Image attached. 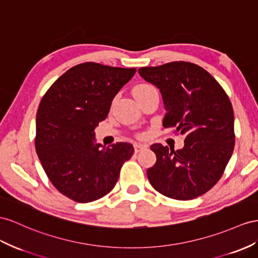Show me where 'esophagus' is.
<instances>
[{"label": "esophagus", "instance_id": "1", "mask_svg": "<svg viewBox=\"0 0 258 258\" xmlns=\"http://www.w3.org/2000/svg\"><path fill=\"white\" fill-rule=\"evenodd\" d=\"M147 146L146 145H142V144H134V150H135V153L137 154V153H140L141 150H143V149H145L146 148Z\"/></svg>", "mask_w": 258, "mask_h": 258}]
</instances>
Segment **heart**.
<instances>
[{
	"label": "heart",
	"instance_id": "b5f03b06",
	"mask_svg": "<svg viewBox=\"0 0 258 258\" xmlns=\"http://www.w3.org/2000/svg\"><path fill=\"white\" fill-rule=\"evenodd\" d=\"M154 91H157V89L154 87L153 85H150V84H140V85H137L136 87L134 88L133 94H134V97L137 99V98H141V97L146 96V95L150 94V92H154ZM114 102H115V99H114L113 101H112V105L114 104ZM140 136L143 137L144 135L142 134Z\"/></svg>",
	"mask_w": 258,
	"mask_h": 258
}]
</instances>
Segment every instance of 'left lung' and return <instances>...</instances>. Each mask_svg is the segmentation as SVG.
I'll use <instances>...</instances> for the list:
<instances>
[{
  "label": "left lung",
  "instance_id": "obj_1",
  "mask_svg": "<svg viewBox=\"0 0 258 258\" xmlns=\"http://www.w3.org/2000/svg\"><path fill=\"white\" fill-rule=\"evenodd\" d=\"M138 73L161 91L167 110L163 127L185 135L182 149L151 145L157 160L147 170L150 184L173 200L205 194L220 180L233 153L234 115L228 95L206 70L190 62L141 68Z\"/></svg>",
  "mask_w": 258,
  "mask_h": 258
}]
</instances>
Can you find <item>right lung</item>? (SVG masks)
Segmentation results:
<instances>
[{
	"label": "right lung",
	"mask_w": 258,
	"mask_h": 258,
	"mask_svg": "<svg viewBox=\"0 0 258 258\" xmlns=\"http://www.w3.org/2000/svg\"><path fill=\"white\" fill-rule=\"evenodd\" d=\"M136 69L95 62L73 66L52 84L39 104L35 146L53 186L70 200L89 203L110 193L125 161L128 143L95 144V127Z\"/></svg>",
	"instance_id": "obj_1"
}]
</instances>
